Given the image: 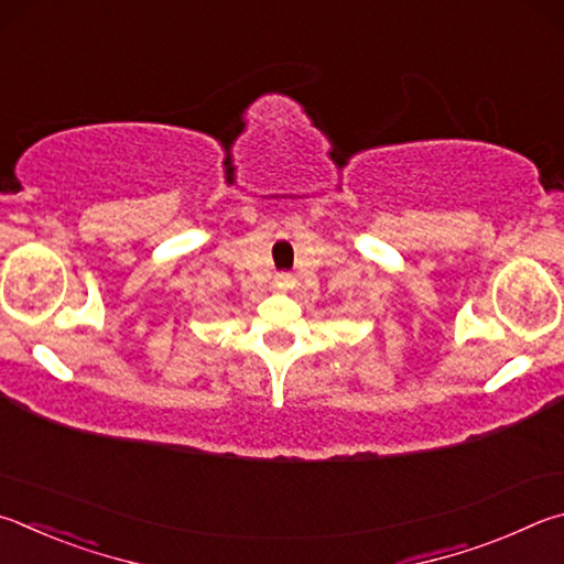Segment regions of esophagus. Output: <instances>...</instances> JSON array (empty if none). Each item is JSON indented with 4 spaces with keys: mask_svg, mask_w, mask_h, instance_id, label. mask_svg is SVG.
<instances>
[{
    "mask_svg": "<svg viewBox=\"0 0 564 564\" xmlns=\"http://www.w3.org/2000/svg\"><path fill=\"white\" fill-rule=\"evenodd\" d=\"M274 284H276V288H280V290H294V284H297V280H294V274L282 272V274L274 276Z\"/></svg>",
    "mask_w": 564,
    "mask_h": 564,
    "instance_id": "obj_1",
    "label": "esophagus"
}]
</instances>
